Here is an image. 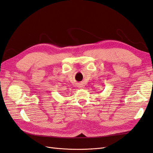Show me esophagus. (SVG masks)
I'll list each match as a JSON object with an SVG mask.
<instances>
[{
  "label": "esophagus",
  "mask_w": 153,
  "mask_h": 153,
  "mask_svg": "<svg viewBox=\"0 0 153 153\" xmlns=\"http://www.w3.org/2000/svg\"><path fill=\"white\" fill-rule=\"evenodd\" d=\"M82 87H83V86H82V84L81 83L79 84V88H82Z\"/></svg>",
  "instance_id": "34e87169"
}]
</instances>
